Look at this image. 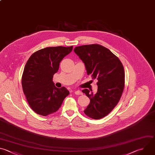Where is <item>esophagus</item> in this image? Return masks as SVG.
Masks as SVG:
<instances>
[{"mask_svg":"<svg viewBox=\"0 0 155 155\" xmlns=\"http://www.w3.org/2000/svg\"><path fill=\"white\" fill-rule=\"evenodd\" d=\"M74 93L75 94H77V95H79V94H82V92L80 90H73Z\"/></svg>","mask_w":155,"mask_h":155,"instance_id":"esophagus-1","label":"esophagus"}]
</instances>
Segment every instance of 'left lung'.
I'll list each match as a JSON object with an SVG mask.
<instances>
[{"mask_svg":"<svg viewBox=\"0 0 155 155\" xmlns=\"http://www.w3.org/2000/svg\"><path fill=\"white\" fill-rule=\"evenodd\" d=\"M74 51L85 64L87 74L98 81L95 94L88 89L82 90L90 100L84 113L94 119L102 118L112 111L122 96L124 67L110 50L98 44L76 47Z\"/></svg>","mask_w":155,"mask_h":155,"instance_id":"8db88e82","label":"left lung"}]
</instances>
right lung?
Here are the masks:
<instances>
[{
  "instance_id": "1",
  "label": "right lung",
  "mask_w": 155,
  "mask_h": 155,
  "mask_svg": "<svg viewBox=\"0 0 155 155\" xmlns=\"http://www.w3.org/2000/svg\"><path fill=\"white\" fill-rule=\"evenodd\" d=\"M72 50L73 46L47 47L34 53L28 60L22 85L29 105L37 114L45 116L56 112L69 94L65 87H55L53 78L61 61Z\"/></svg>"
}]
</instances>
